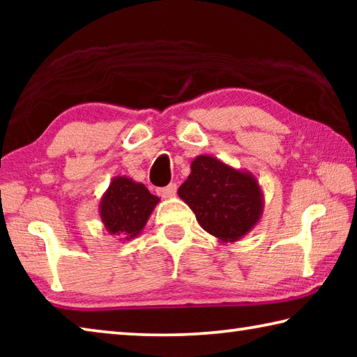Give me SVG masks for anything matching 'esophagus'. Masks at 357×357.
<instances>
[{"label":"esophagus","mask_w":357,"mask_h":357,"mask_svg":"<svg viewBox=\"0 0 357 357\" xmlns=\"http://www.w3.org/2000/svg\"><path fill=\"white\" fill-rule=\"evenodd\" d=\"M176 189H178V185L174 184V183H172V184H168L167 187H162V189H159L157 192H159L160 197L172 198V197L176 195Z\"/></svg>","instance_id":"obj_1"}]
</instances>
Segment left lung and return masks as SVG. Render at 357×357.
<instances>
[{
	"instance_id": "left-lung-1",
	"label": "left lung",
	"mask_w": 357,
	"mask_h": 357,
	"mask_svg": "<svg viewBox=\"0 0 357 357\" xmlns=\"http://www.w3.org/2000/svg\"><path fill=\"white\" fill-rule=\"evenodd\" d=\"M204 231L220 243H236L261 220L264 197L250 172L234 168L217 157L202 154L178 189Z\"/></svg>"
}]
</instances>
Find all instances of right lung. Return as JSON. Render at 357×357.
Masks as SVG:
<instances>
[{
	"mask_svg": "<svg viewBox=\"0 0 357 357\" xmlns=\"http://www.w3.org/2000/svg\"><path fill=\"white\" fill-rule=\"evenodd\" d=\"M159 197L146 185L128 176H114L99 203V215L105 229L121 241L137 238L146 227Z\"/></svg>",
	"mask_w": 357,
	"mask_h": 357,
	"instance_id": "obj_1",
	"label": "right lung"
}]
</instances>
